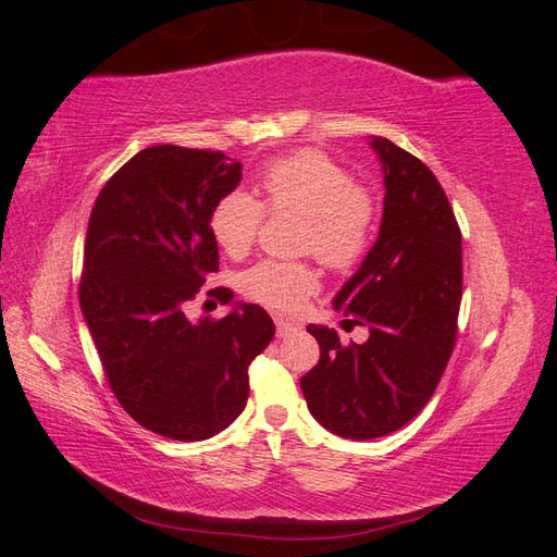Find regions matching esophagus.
Returning a JSON list of instances; mask_svg holds the SVG:
<instances>
[{
    "label": "esophagus",
    "mask_w": 557,
    "mask_h": 557,
    "mask_svg": "<svg viewBox=\"0 0 557 557\" xmlns=\"http://www.w3.org/2000/svg\"><path fill=\"white\" fill-rule=\"evenodd\" d=\"M274 323H276V334H278V336H288V334H293V332L299 330L297 323H293V320L283 318V315H276Z\"/></svg>",
    "instance_id": "34e87169"
}]
</instances>
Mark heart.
Listing matches in <instances>:
<instances>
[{
  "mask_svg": "<svg viewBox=\"0 0 557 557\" xmlns=\"http://www.w3.org/2000/svg\"><path fill=\"white\" fill-rule=\"evenodd\" d=\"M258 185L260 199L232 190L209 213L211 237L230 258L239 260L252 248L269 209L305 215L301 250L313 252L334 272L362 260L374 237L376 201L344 164L323 150H295L267 162ZM318 285L320 274L309 260L267 258L242 274L244 295L278 311H297Z\"/></svg>",
  "mask_w": 557,
  "mask_h": 557,
  "instance_id": "b5f03b06",
  "label": "heart"
}]
</instances>
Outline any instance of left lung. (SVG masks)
I'll use <instances>...</instances> for the list:
<instances>
[{
  "mask_svg": "<svg viewBox=\"0 0 557 557\" xmlns=\"http://www.w3.org/2000/svg\"><path fill=\"white\" fill-rule=\"evenodd\" d=\"M372 148L383 164L385 199L379 239L334 309L369 327L364 344L309 325L320 360L301 376L311 416L344 440H376L420 413L458 336L462 234L442 183L425 162L387 139Z\"/></svg>",
  "mask_w": 557,
  "mask_h": 557,
  "instance_id": "1",
  "label": "left lung"
}]
</instances>
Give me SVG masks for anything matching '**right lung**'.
<instances>
[{"instance_id": "right-lung-1", "label": "right lung", "mask_w": 557, "mask_h": 557, "mask_svg": "<svg viewBox=\"0 0 557 557\" xmlns=\"http://www.w3.org/2000/svg\"><path fill=\"white\" fill-rule=\"evenodd\" d=\"M239 181L242 162L221 150L150 146L107 181L90 213L83 318L121 407L176 442L209 440L244 411L248 367L274 336L258 305L185 315L218 272L209 213ZM215 295L232 305V290Z\"/></svg>"}]
</instances>
